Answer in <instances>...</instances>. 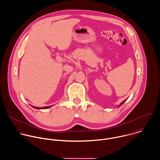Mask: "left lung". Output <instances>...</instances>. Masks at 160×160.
Wrapping results in <instances>:
<instances>
[{
	"instance_id": "obj_1",
	"label": "left lung",
	"mask_w": 160,
	"mask_h": 160,
	"mask_svg": "<svg viewBox=\"0 0 160 160\" xmlns=\"http://www.w3.org/2000/svg\"><path fill=\"white\" fill-rule=\"evenodd\" d=\"M125 101H126V100H125V101H123V102H122V103H121V104H120V106H119V107H120V106H122V104H123V102H125Z\"/></svg>"
}]
</instances>
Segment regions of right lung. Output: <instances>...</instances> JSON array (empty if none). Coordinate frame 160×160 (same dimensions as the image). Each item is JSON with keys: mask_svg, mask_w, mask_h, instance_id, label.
Instances as JSON below:
<instances>
[{"mask_svg": "<svg viewBox=\"0 0 160 160\" xmlns=\"http://www.w3.org/2000/svg\"><path fill=\"white\" fill-rule=\"evenodd\" d=\"M33 108H35V109H48V108H51L52 106H45V107H41V108H38V107H35V106H32Z\"/></svg>", "mask_w": 160, "mask_h": 160, "instance_id": "add662e5", "label": "right lung"}]
</instances>
